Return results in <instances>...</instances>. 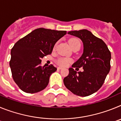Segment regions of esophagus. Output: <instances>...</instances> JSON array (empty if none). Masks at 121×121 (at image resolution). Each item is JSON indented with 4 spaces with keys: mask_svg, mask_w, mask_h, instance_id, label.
<instances>
[{
    "mask_svg": "<svg viewBox=\"0 0 121 121\" xmlns=\"http://www.w3.org/2000/svg\"><path fill=\"white\" fill-rule=\"evenodd\" d=\"M57 69H58V70H62V69H63V68H62V67H58V68H57Z\"/></svg>",
    "mask_w": 121,
    "mask_h": 121,
    "instance_id": "34e87169",
    "label": "esophagus"
}]
</instances>
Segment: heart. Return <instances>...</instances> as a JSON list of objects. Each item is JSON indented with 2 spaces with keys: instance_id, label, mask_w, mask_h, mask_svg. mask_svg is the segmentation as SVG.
I'll list each match as a JSON object with an SVG mask.
<instances>
[{
  "instance_id": "obj_1",
  "label": "heart",
  "mask_w": 121,
  "mask_h": 121,
  "mask_svg": "<svg viewBox=\"0 0 121 121\" xmlns=\"http://www.w3.org/2000/svg\"><path fill=\"white\" fill-rule=\"evenodd\" d=\"M68 43L71 47V48L78 45L81 46V42H80L79 40L77 39H74V38L70 39L68 41ZM70 62H71V60L70 59L65 58V57H60L56 60V63L58 64L59 65L61 66V67H65Z\"/></svg>"
}]
</instances>
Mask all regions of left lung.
Here are the masks:
<instances>
[{
  "label": "left lung",
  "mask_w": 121,
  "mask_h": 121,
  "mask_svg": "<svg viewBox=\"0 0 121 121\" xmlns=\"http://www.w3.org/2000/svg\"><path fill=\"white\" fill-rule=\"evenodd\" d=\"M68 34L79 37L83 42V54L72 67L76 69L83 67L84 71L77 72L69 68L68 75L64 79V85L74 95L88 96L103 85L110 70L111 53L102 39L87 30L71 31Z\"/></svg>",
  "instance_id": "1"
}]
</instances>
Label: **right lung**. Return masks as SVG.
<instances>
[{"label":"right lung","instance_id":"add662e5","mask_svg":"<svg viewBox=\"0 0 121 121\" xmlns=\"http://www.w3.org/2000/svg\"><path fill=\"white\" fill-rule=\"evenodd\" d=\"M66 31L40 28L18 40L11 51L9 66L12 76L20 89L27 93L43 90L51 74L57 70L53 65L40 66L41 59L52 53L56 42Z\"/></svg>","mask_w":121,"mask_h":121}]
</instances>
